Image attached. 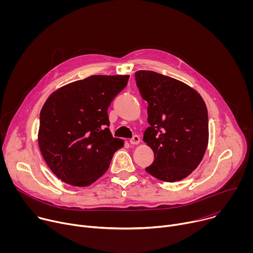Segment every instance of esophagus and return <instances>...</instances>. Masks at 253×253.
<instances>
[{"label": "esophagus", "instance_id": "obj_1", "mask_svg": "<svg viewBox=\"0 0 253 253\" xmlns=\"http://www.w3.org/2000/svg\"><path fill=\"white\" fill-rule=\"evenodd\" d=\"M129 142H130L131 145H137V144H139V142H140V137L135 135V136H133V138L130 139Z\"/></svg>", "mask_w": 253, "mask_h": 253}]
</instances>
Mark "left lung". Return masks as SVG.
Instances as JSON below:
<instances>
[{
	"label": "left lung",
	"instance_id": "obj_1",
	"mask_svg": "<svg viewBox=\"0 0 253 253\" xmlns=\"http://www.w3.org/2000/svg\"><path fill=\"white\" fill-rule=\"evenodd\" d=\"M141 97L148 103L143 141L154 152L145 170L165 182L187 177L201 162L208 144V114L201 96L188 85L153 71L135 73Z\"/></svg>",
	"mask_w": 253,
	"mask_h": 253
}]
</instances>
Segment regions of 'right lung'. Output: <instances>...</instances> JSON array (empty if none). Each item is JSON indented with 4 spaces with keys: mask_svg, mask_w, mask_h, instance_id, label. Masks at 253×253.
<instances>
[{
    "mask_svg": "<svg viewBox=\"0 0 253 253\" xmlns=\"http://www.w3.org/2000/svg\"><path fill=\"white\" fill-rule=\"evenodd\" d=\"M128 75H94L54 92L40 113L39 147L54 174L73 186H88L109 168L123 146L109 130L108 107Z\"/></svg>",
    "mask_w": 253,
    "mask_h": 253,
    "instance_id": "obj_1",
    "label": "right lung"
}]
</instances>
